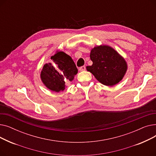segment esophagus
I'll use <instances>...</instances> for the list:
<instances>
[{
	"label": "esophagus",
	"instance_id": "1",
	"mask_svg": "<svg viewBox=\"0 0 156 156\" xmlns=\"http://www.w3.org/2000/svg\"><path fill=\"white\" fill-rule=\"evenodd\" d=\"M86 69V67L85 66H81V67H80V68H79V70L80 71H85Z\"/></svg>",
	"mask_w": 156,
	"mask_h": 156
}]
</instances>
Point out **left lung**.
<instances>
[{"label":"left lung","mask_w":156,"mask_h":156,"mask_svg":"<svg viewBox=\"0 0 156 156\" xmlns=\"http://www.w3.org/2000/svg\"><path fill=\"white\" fill-rule=\"evenodd\" d=\"M90 57L93 64L87 66V71L104 85L113 86L118 83L125 75L127 70L125 60L108 45L95 47Z\"/></svg>","instance_id":"1"}]
</instances>
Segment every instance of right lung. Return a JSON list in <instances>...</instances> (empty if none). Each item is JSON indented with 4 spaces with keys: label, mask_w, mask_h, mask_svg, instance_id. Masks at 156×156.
<instances>
[{
    "label": "right lung",
    "mask_w": 156,
    "mask_h": 156,
    "mask_svg": "<svg viewBox=\"0 0 156 156\" xmlns=\"http://www.w3.org/2000/svg\"><path fill=\"white\" fill-rule=\"evenodd\" d=\"M51 59L52 62L45 64L41 71V80L51 90L63 91L66 82L73 80L78 69L71 57L64 52L57 51Z\"/></svg>",
    "instance_id": "add662e5"
}]
</instances>
